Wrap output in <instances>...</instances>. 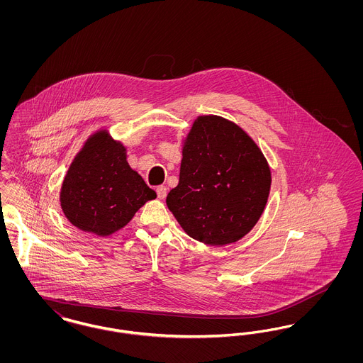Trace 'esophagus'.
<instances>
[{
  "label": "esophagus",
  "instance_id": "esophagus-1",
  "mask_svg": "<svg viewBox=\"0 0 363 363\" xmlns=\"http://www.w3.org/2000/svg\"><path fill=\"white\" fill-rule=\"evenodd\" d=\"M156 194H157V199L163 200V199L167 196V188L163 186V185L157 186V188H156Z\"/></svg>",
  "mask_w": 363,
  "mask_h": 363
}]
</instances>
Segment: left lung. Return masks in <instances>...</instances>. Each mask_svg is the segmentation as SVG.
<instances>
[{
    "mask_svg": "<svg viewBox=\"0 0 363 363\" xmlns=\"http://www.w3.org/2000/svg\"><path fill=\"white\" fill-rule=\"evenodd\" d=\"M271 181L265 156L242 128L219 116H200L184 140L179 182L166 203L193 240L223 246L259 222Z\"/></svg>",
    "mask_w": 363,
    "mask_h": 363,
    "instance_id": "obj_1",
    "label": "left lung"
}]
</instances>
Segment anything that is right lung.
<instances>
[{"instance_id":"add662e5","label":"right lung","mask_w":363,"mask_h":363,"mask_svg":"<svg viewBox=\"0 0 363 363\" xmlns=\"http://www.w3.org/2000/svg\"><path fill=\"white\" fill-rule=\"evenodd\" d=\"M155 190L130 169L121 141L101 129L86 138L64 178L60 203L77 228L107 237L128 225Z\"/></svg>"}]
</instances>
